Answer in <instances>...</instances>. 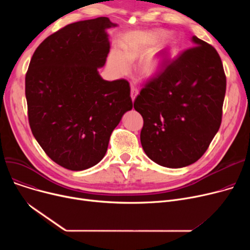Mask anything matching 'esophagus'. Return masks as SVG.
Returning a JSON list of instances; mask_svg holds the SVG:
<instances>
[{
    "label": "esophagus",
    "instance_id": "esophagus-1",
    "mask_svg": "<svg viewBox=\"0 0 250 250\" xmlns=\"http://www.w3.org/2000/svg\"><path fill=\"white\" fill-rule=\"evenodd\" d=\"M138 94H139V90L136 87H134V86L130 87V97H132L133 101L135 100V98L137 97Z\"/></svg>",
    "mask_w": 250,
    "mask_h": 250
}]
</instances>
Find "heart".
<instances>
[{"label":"heart","instance_id":"heart-1","mask_svg":"<svg viewBox=\"0 0 250 250\" xmlns=\"http://www.w3.org/2000/svg\"><path fill=\"white\" fill-rule=\"evenodd\" d=\"M164 34L161 30H137L127 33L123 38L121 51L112 50L109 55L108 61L113 72L118 75L127 73L130 62L147 51L140 62L139 72L145 78L158 77L176 52V44L172 41L163 42L152 47Z\"/></svg>","mask_w":250,"mask_h":250}]
</instances>
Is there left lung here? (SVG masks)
I'll return each mask as SVG.
<instances>
[{
  "label": "left lung",
  "instance_id": "left-lung-1",
  "mask_svg": "<svg viewBox=\"0 0 250 250\" xmlns=\"http://www.w3.org/2000/svg\"><path fill=\"white\" fill-rule=\"evenodd\" d=\"M144 87L134 107L143 116L141 144L155 163L181 168L198 161L219 130L226 77L217 50L196 36Z\"/></svg>",
  "mask_w": 250,
  "mask_h": 250
}]
</instances>
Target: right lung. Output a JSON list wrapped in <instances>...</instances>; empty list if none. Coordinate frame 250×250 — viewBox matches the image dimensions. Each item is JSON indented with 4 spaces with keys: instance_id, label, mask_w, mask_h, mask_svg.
<instances>
[{
    "instance_id": "right-lung-1",
    "label": "right lung",
    "mask_w": 250,
    "mask_h": 250,
    "mask_svg": "<svg viewBox=\"0 0 250 250\" xmlns=\"http://www.w3.org/2000/svg\"><path fill=\"white\" fill-rule=\"evenodd\" d=\"M116 26L107 17L64 26L39 44L25 77L35 140L73 171L102 160L112 130L133 108L128 82L106 81L98 72L110 48L106 30Z\"/></svg>"
}]
</instances>
